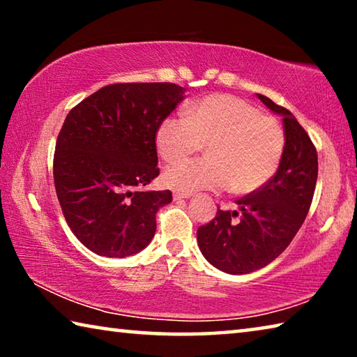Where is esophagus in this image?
<instances>
[{
    "mask_svg": "<svg viewBox=\"0 0 357 357\" xmlns=\"http://www.w3.org/2000/svg\"><path fill=\"white\" fill-rule=\"evenodd\" d=\"M192 193H184V192H174L173 193V198L174 200H187V198H190Z\"/></svg>",
    "mask_w": 357,
    "mask_h": 357,
    "instance_id": "esophagus-1",
    "label": "esophagus"
}]
</instances>
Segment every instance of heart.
Masks as SVG:
<instances>
[{
	"instance_id": "obj_1",
	"label": "heart",
	"mask_w": 357,
	"mask_h": 357,
	"mask_svg": "<svg viewBox=\"0 0 357 357\" xmlns=\"http://www.w3.org/2000/svg\"><path fill=\"white\" fill-rule=\"evenodd\" d=\"M207 144L208 158L173 165L164 184L173 190H223L249 195L261 189L280 165L285 135L274 119L229 94L208 96L189 105L184 118H165L155 148L168 164Z\"/></svg>"
}]
</instances>
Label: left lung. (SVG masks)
Listing matches in <instances>:
<instances>
[{
    "mask_svg": "<svg viewBox=\"0 0 357 357\" xmlns=\"http://www.w3.org/2000/svg\"><path fill=\"white\" fill-rule=\"evenodd\" d=\"M282 114L285 149L279 170L261 189L236 200L238 211H217L197 229L203 257L227 274H249L268 266L291 243L309 213L318 178V155L293 113L258 94Z\"/></svg>",
    "mask_w": 357,
    "mask_h": 357,
    "instance_id": "8db88e82",
    "label": "left lung"
}]
</instances>
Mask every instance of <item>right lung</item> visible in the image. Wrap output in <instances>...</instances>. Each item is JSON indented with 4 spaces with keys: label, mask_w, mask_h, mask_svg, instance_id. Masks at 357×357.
<instances>
[{
    "label": "right lung",
    "mask_w": 357,
    "mask_h": 357,
    "mask_svg": "<svg viewBox=\"0 0 357 357\" xmlns=\"http://www.w3.org/2000/svg\"><path fill=\"white\" fill-rule=\"evenodd\" d=\"M185 89L174 83H114L75 105L59 132L53 179L72 233L100 257L146 247L170 190L142 192L159 176L155 132Z\"/></svg>",
    "instance_id": "1"
}]
</instances>
